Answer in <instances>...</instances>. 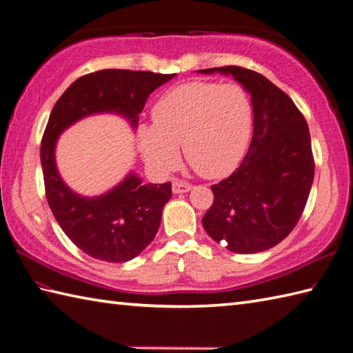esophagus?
<instances>
[{"label":"esophagus","mask_w":353,"mask_h":353,"mask_svg":"<svg viewBox=\"0 0 353 353\" xmlns=\"http://www.w3.org/2000/svg\"><path fill=\"white\" fill-rule=\"evenodd\" d=\"M192 188V185L190 182H185V181H174L172 182V192L174 194H181V192H188Z\"/></svg>","instance_id":"obj_1"}]
</instances>
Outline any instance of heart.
<instances>
[{
  "label": "heart",
  "mask_w": 353,
  "mask_h": 353,
  "mask_svg": "<svg viewBox=\"0 0 353 353\" xmlns=\"http://www.w3.org/2000/svg\"><path fill=\"white\" fill-rule=\"evenodd\" d=\"M153 124L141 125L138 139L147 163L159 171L185 159L200 176L230 174L243 159L253 127L249 92L239 85L190 81L163 94L152 112Z\"/></svg>",
  "instance_id": "heart-1"
}]
</instances>
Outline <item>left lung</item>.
<instances>
[{
  "label": "left lung",
  "instance_id": "left-lung-1",
  "mask_svg": "<svg viewBox=\"0 0 353 353\" xmlns=\"http://www.w3.org/2000/svg\"><path fill=\"white\" fill-rule=\"evenodd\" d=\"M234 76L252 95L253 137L241 165L211 186L214 203L203 228L230 252L258 253L290 235L308 200L314 156L308 124L290 97L241 66L200 70Z\"/></svg>",
  "mask_w": 353,
  "mask_h": 353
}]
</instances>
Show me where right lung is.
Returning a JSON list of instances; mask_svg holds the SVG:
<instances>
[{
    "label": "right lung",
    "mask_w": 353,
    "mask_h": 353,
    "mask_svg": "<svg viewBox=\"0 0 353 353\" xmlns=\"http://www.w3.org/2000/svg\"><path fill=\"white\" fill-rule=\"evenodd\" d=\"M174 74L101 70L81 76L52 108L41 144L45 196L59 226L80 250L106 262H125L153 241L171 183H142L129 174L100 197H80L59 176L54 162L57 137L86 115L117 112L138 125V114L156 88Z\"/></svg>",
    "instance_id": "1"
}]
</instances>
